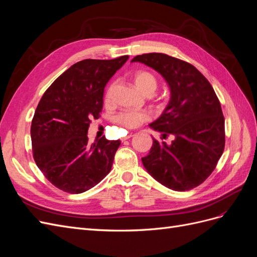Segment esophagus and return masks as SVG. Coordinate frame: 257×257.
Masks as SVG:
<instances>
[{"label": "esophagus", "mask_w": 257, "mask_h": 257, "mask_svg": "<svg viewBox=\"0 0 257 257\" xmlns=\"http://www.w3.org/2000/svg\"><path fill=\"white\" fill-rule=\"evenodd\" d=\"M133 136H134V135H127V136H125V137H123V138L121 139V141H122V142H125V141H127V139H130L131 137H133Z\"/></svg>", "instance_id": "34e87169"}]
</instances>
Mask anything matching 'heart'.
Instances as JSON below:
<instances>
[{"label":"heart","mask_w":257,"mask_h":257,"mask_svg":"<svg viewBox=\"0 0 257 257\" xmlns=\"http://www.w3.org/2000/svg\"><path fill=\"white\" fill-rule=\"evenodd\" d=\"M133 82L135 88L144 95H153L158 88V81L155 77L146 71H139L135 73L133 77ZM109 96V92L106 97ZM150 119V115L144 111H126L122 112L116 116V122L123 127L127 130H133Z\"/></svg>","instance_id":"heart-1"}]
</instances>
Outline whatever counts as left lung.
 <instances>
[{
  "label": "left lung",
  "mask_w": 257,
  "mask_h": 257,
  "mask_svg": "<svg viewBox=\"0 0 257 257\" xmlns=\"http://www.w3.org/2000/svg\"><path fill=\"white\" fill-rule=\"evenodd\" d=\"M139 62L157 71L167 82L170 98L164 111L149 125L162 139L174 136L170 145L153 138L143 158L146 170L174 191H189L203 183L214 170L225 146L224 116L213 88L196 67L165 53H145Z\"/></svg>",
  "instance_id": "obj_1"
}]
</instances>
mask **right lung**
I'll list each match as a JSON object with an SVG mask.
<instances>
[{"label": "right lung", "instance_id": "add662e5", "mask_svg": "<svg viewBox=\"0 0 257 257\" xmlns=\"http://www.w3.org/2000/svg\"><path fill=\"white\" fill-rule=\"evenodd\" d=\"M128 56L87 59L72 65L44 93L31 125L36 165L58 189L79 194L109 174L120 141L90 145L91 119L103 109L104 89Z\"/></svg>", "mask_w": 257, "mask_h": 257}]
</instances>
